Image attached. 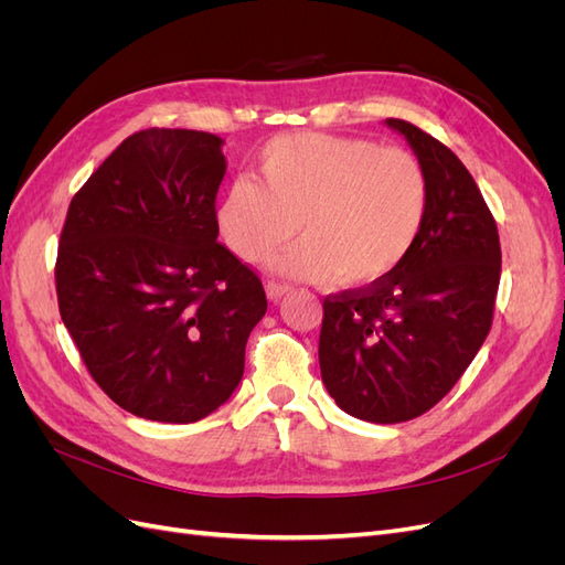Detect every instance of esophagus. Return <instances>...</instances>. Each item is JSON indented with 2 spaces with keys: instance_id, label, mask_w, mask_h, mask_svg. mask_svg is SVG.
<instances>
[{
  "instance_id": "34e87169",
  "label": "esophagus",
  "mask_w": 565,
  "mask_h": 565,
  "mask_svg": "<svg viewBox=\"0 0 565 565\" xmlns=\"http://www.w3.org/2000/svg\"><path fill=\"white\" fill-rule=\"evenodd\" d=\"M287 292H289V285H285V282L270 280V282L266 285V297H268L270 301H280Z\"/></svg>"
}]
</instances>
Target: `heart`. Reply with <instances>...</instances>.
<instances>
[{"label": "heart", "instance_id": "1", "mask_svg": "<svg viewBox=\"0 0 565 565\" xmlns=\"http://www.w3.org/2000/svg\"><path fill=\"white\" fill-rule=\"evenodd\" d=\"M431 210V181L413 152L367 139L287 134L264 146L256 183L241 179L216 202V226L243 262L311 282L363 289L386 280L415 249Z\"/></svg>", "mask_w": 565, "mask_h": 565}]
</instances>
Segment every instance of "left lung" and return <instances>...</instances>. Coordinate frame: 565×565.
I'll use <instances>...</instances> for the list:
<instances>
[{
	"label": "left lung",
	"mask_w": 565,
	"mask_h": 565,
	"mask_svg": "<svg viewBox=\"0 0 565 565\" xmlns=\"http://www.w3.org/2000/svg\"><path fill=\"white\" fill-rule=\"evenodd\" d=\"M426 167L431 210L415 249L377 285L322 303L320 374L347 415L398 424L431 409L490 332L500 235L450 148L405 119H384Z\"/></svg>",
	"instance_id": "1"
}]
</instances>
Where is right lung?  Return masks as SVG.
<instances>
[{
	"label": "right lung",
	"mask_w": 565,
	"mask_h": 565,
	"mask_svg": "<svg viewBox=\"0 0 565 565\" xmlns=\"http://www.w3.org/2000/svg\"><path fill=\"white\" fill-rule=\"evenodd\" d=\"M221 148L207 131H136L67 207L61 318L96 384L136 417L212 415L241 384L266 313L262 280L216 243Z\"/></svg>",
	"instance_id": "add662e5"
}]
</instances>
